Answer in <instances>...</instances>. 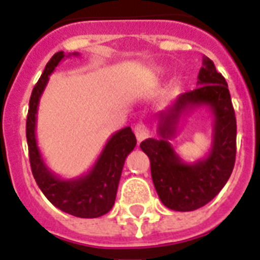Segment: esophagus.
<instances>
[{
  "instance_id": "esophagus-1",
  "label": "esophagus",
  "mask_w": 260,
  "mask_h": 260,
  "mask_svg": "<svg viewBox=\"0 0 260 260\" xmlns=\"http://www.w3.org/2000/svg\"><path fill=\"white\" fill-rule=\"evenodd\" d=\"M134 134H136V138H137L138 143H141V141H144L145 138L149 137L151 132H149V128L147 127L145 124L140 123V124H137L136 128H134Z\"/></svg>"
}]
</instances>
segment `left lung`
Instances as JSON below:
<instances>
[{
    "label": "left lung",
    "mask_w": 260,
    "mask_h": 260,
    "mask_svg": "<svg viewBox=\"0 0 260 260\" xmlns=\"http://www.w3.org/2000/svg\"><path fill=\"white\" fill-rule=\"evenodd\" d=\"M197 87L184 92L169 109L156 115L158 138H147L140 148L148 155L155 190L166 208L190 212L206 205L224 187L236 162L237 123L224 77L204 56ZM208 108L214 117L210 152L197 162H185L169 143L181 116L195 107Z\"/></svg>",
    "instance_id": "obj_1"
}]
</instances>
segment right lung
<instances>
[{
  "instance_id": "1",
  "label": "right lung",
  "mask_w": 260,
  "mask_h": 260,
  "mask_svg": "<svg viewBox=\"0 0 260 260\" xmlns=\"http://www.w3.org/2000/svg\"><path fill=\"white\" fill-rule=\"evenodd\" d=\"M72 55L77 56L79 54L73 52L65 55L63 51L56 52L47 63L43 75L34 86L26 120V138L29 145L31 172L36 183L47 200L69 215L83 219H94L108 213L115 205L123 165L128 153L136 147L137 140L128 126L112 134L94 166L87 173L75 179H62L47 166L36 138L40 98L55 68L59 65L60 60Z\"/></svg>"
}]
</instances>
